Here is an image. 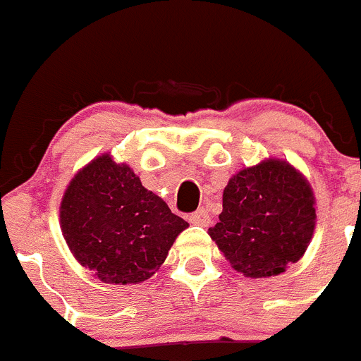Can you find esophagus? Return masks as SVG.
Here are the masks:
<instances>
[{"label":"esophagus","mask_w":361,"mask_h":361,"mask_svg":"<svg viewBox=\"0 0 361 361\" xmlns=\"http://www.w3.org/2000/svg\"><path fill=\"white\" fill-rule=\"evenodd\" d=\"M189 223L196 224V226H209L210 223V216L205 209H198L196 212L189 214Z\"/></svg>","instance_id":"obj_1"}]
</instances>
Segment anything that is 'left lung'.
<instances>
[{
    "instance_id": "8db88e82",
    "label": "left lung",
    "mask_w": 361,
    "mask_h": 361,
    "mask_svg": "<svg viewBox=\"0 0 361 361\" xmlns=\"http://www.w3.org/2000/svg\"><path fill=\"white\" fill-rule=\"evenodd\" d=\"M314 226L310 184L288 161L270 158L228 180L219 223L209 235L237 272L262 279L302 258Z\"/></svg>"
}]
</instances>
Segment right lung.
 <instances>
[{
  "label": "right lung",
  "mask_w": 361,
  "mask_h": 361,
  "mask_svg": "<svg viewBox=\"0 0 361 361\" xmlns=\"http://www.w3.org/2000/svg\"><path fill=\"white\" fill-rule=\"evenodd\" d=\"M59 223L77 262L109 284L149 279L189 226L110 154L75 173L61 200Z\"/></svg>",
  "instance_id": "obj_1"
}]
</instances>
